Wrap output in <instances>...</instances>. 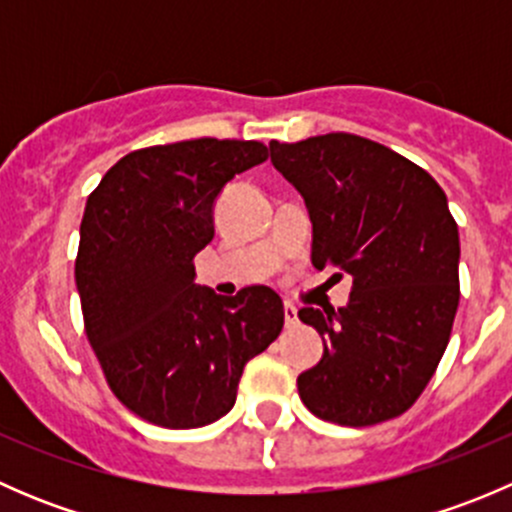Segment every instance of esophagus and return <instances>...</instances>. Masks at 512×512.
<instances>
[{
	"label": "esophagus",
	"instance_id": "esophagus-1",
	"mask_svg": "<svg viewBox=\"0 0 512 512\" xmlns=\"http://www.w3.org/2000/svg\"><path fill=\"white\" fill-rule=\"evenodd\" d=\"M285 324L287 327H294L297 324V309L292 304H285Z\"/></svg>",
	"mask_w": 512,
	"mask_h": 512
}]
</instances>
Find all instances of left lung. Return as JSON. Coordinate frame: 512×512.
Listing matches in <instances>:
<instances>
[{
  "mask_svg": "<svg viewBox=\"0 0 512 512\" xmlns=\"http://www.w3.org/2000/svg\"><path fill=\"white\" fill-rule=\"evenodd\" d=\"M270 158L309 210L312 265L354 280L347 307L299 309L324 339L299 399L339 426L401 416L436 374L461 297L446 193L421 165L354 133L272 141Z\"/></svg>",
  "mask_w": 512,
  "mask_h": 512,
  "instance_id": "left-lung-1",
  "label": "left lung"
}]
</instances>
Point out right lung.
Masks as SVG:
<instances>
[{"instance_id": "1", "label": "right lung", "mask_w": 512, "mask_h": 512, "mask_svg": "<svg viewBox=\"0 0 512 512\" xmlns=\"http://www.w3.org/2000/svg\"><path fill=\"white\" fill-rule=\"evenodd\" d=\"M262 160L265 143L235 138L138 148L86 200L74 267L86 337L116 399L143 421H218L247 361L280 337L285 309L270 287L220 297L195 285L215 198Z\"/></svg>"}]
</instances>
